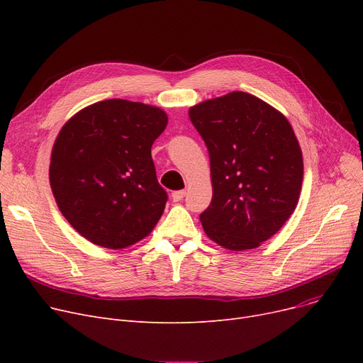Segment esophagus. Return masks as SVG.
Wrapping results in <instances>:
<instances>
[{
	"mask_svg": "<svg viewBox=\"0 0 363 363\" xmlns=\"http://www.w3.org/2000/svg\"><path fill=\"white\" fill-rule=\"evenodd\" d=\"M170 197H172V201L178 203V201H181L185 197V191H184V189H182V191H174Z\"/></svg>",
	"mask_w": 363,
	"mask_h": 363,
	"instance_id": "esophagus-1",
	"label": "esophagus"
}]
</instances>
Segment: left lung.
Wrapping results in <instances>:
<instances>
[{"mask_svg":"<svg viewBox=\"0 0 363 363\" xmlns=\"http://www.w3.org/2000/svg\"><path fill=\"white\" fill-rule=\"evenodd\" d=\"M188 116L211 157L213 196L200 215L206 235L233 252L257 249L298 203L303 156L290 122L242 91L189 107Z\"/></svg>","mask_w":363,"mask_h":363,"instance_id":"left-lung-1","label":"left lung"}]
</instances>
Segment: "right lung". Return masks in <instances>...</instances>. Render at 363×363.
Wrapping results in <instances>:
<instances>
[{
  "instance_id": "right-lung-1",
  "label": "right lung",
  "mask_w": 363,
  "mask_h": 363,
  "mask_svg": "<svg viewBox=\"0 0 363 363\" xmlns=\"http://www.w3.org/2000/svg\"><path fill=\"white\" fill-rule=\"evenodd\" d=\"M167 114L129 100L94 103L63 125L50 162L51 191L66 220L84 238L121 250L145 238L163 215L151 145Z\"/></svg>"
}]
</instances>
